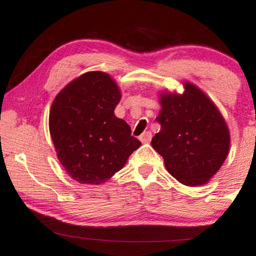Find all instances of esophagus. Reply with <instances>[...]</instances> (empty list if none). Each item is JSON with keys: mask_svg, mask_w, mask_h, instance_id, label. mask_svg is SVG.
<instances>
[{"mask_svg": "<svg viewBox=\"0 0 256 256\" xmlns=\"http://www.w3.org/2000/svg\"><path fill=\"white\" fill-rule=\"evenodd\" d=\"M152 132H143L141 136H140V141H141L142 143H148V142H150V140H152Z\"/></svg>", "mask_w": 256, "mask_h": 256, "instance_id": "1", "label": "esophagus"}]
</instances>
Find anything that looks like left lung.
Returning a JSON list of instances; mask_svg holds the SVG:
<instances>
[{"instance_id":"left-lung-1","label":"left lung","mask_w":256,"mask_h":256,"mask_svg":"<svg viewBox=\"0 0 256 256\" xmlns=\"http://www.w3.org/2000/svg\"><path fill=\"white\" fill-rule=\"evenodd\" d=\"M156 120L160 130L152 148L168 171L188 186L208 182L222 166L230 149V132L214 104L192 84L183 94H164Z\"/></svg>"}]
</instances>
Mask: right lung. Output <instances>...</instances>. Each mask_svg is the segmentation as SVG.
<instances>
[{
	"label": "right lung",
	"instance_id": "add662e5",
	"mask_svg": "<svg viewBox=\"0 0 256 256\" xmlns=\"http://www.w3.org/2000/svg\"><path fill=\"white\" fill-rule=\"evenodd\" d=\"M121 94L107 73L87 72L56 96L48 127L58 160L82 184H101L122 169L141 146L115 116Z\"/></svg>",
	"mask_w": 256,
	"mask_h": 256
}]
</instances>
